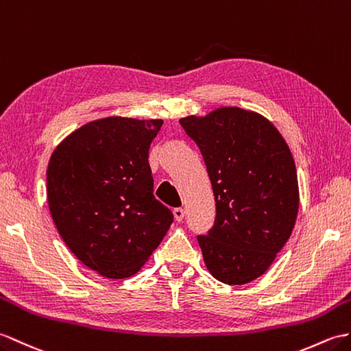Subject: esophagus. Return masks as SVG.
Returning <instances> with one entry per match:
<instances>
[{"label":"esophagus","mask_w":351,"mask_h":351,"mask_svg":"<svg viewBox=\"0 0 351 351\" xmlns=\"http://www.w3.org/2000/svg\"><path fill=\"white\" fill-rule=\"evenodd\" d=\"M184 215H185V213H184V209H182V208H176V209H173V217H175L176 221H182V219H184Z\"/></svg>","instance_id":"1"}]
</instances>
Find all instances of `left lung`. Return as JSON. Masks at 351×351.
<instances>
[{"instance_id": "obj_1", "label": "left lung", "mask_w": 351, "mask_h": 351, "mask_svg": "<svg viewBox=\"0 0 351 351\" xmlns=\"http://www.w3.org/2000/svg\"><path fill=\"white\" fill-rule=\"evenodd\" d=\"M179 124L205 160L215 223L197 236L218 281L242 286L263 275L286 245L299 210V184L287 142L254 110L221 106Z\"/></svg>"}]
</instances>
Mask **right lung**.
I'll use <instances>...</instances> for the list:
<instances>
[{
    "label": "right lung",
    "mask_w": 351,
    "mask_h": 351,
    "mask_svg": "<svg viewBox=\"0 0 351 351\" xmlns=\"http://www.w3.org/2000/svg\"><path fill=\"white\" fill-rule=\"evenodd\" d=\"M162 119L86 122L53 149L47 203L56 230L80 262L106 278L141 271L173 214L152 194L151 142Z\"/></svg>",
    "instance_id": "obj_1"
}]
</instances>
